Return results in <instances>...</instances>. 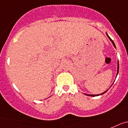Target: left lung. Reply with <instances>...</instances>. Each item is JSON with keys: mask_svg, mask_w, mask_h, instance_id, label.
<instances>
[{"mask_svg": "<svg viewBox=\"0 0 128 128\" xmlns=\"http://www.w3.org/2000/svg\"><path fill=\"white\" fill-rule=\"evenodd\" d=\"M106 35H107V36H108V38H110V40H111V42H112V44H113V46H114V47L116 48V47H115V43L113 42V40H112V38H111L108 36V35L107 33H106ZM118 70H119V64H118V69H117V73H116V75H118ZM107 91H108V90H107ZM107 91H106V92H104V93H101L100 95H102V94H104V93H105L106 92H107ZM85 95H89V96H98V95H87V94H85Z\"/></svg>", "mask_w": 128, "mask_h": 128, "instance_id": "1", "label": "left lung"}]
</instances>
